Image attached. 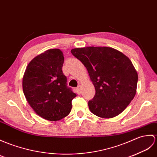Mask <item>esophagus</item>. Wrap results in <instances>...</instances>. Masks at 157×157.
<instances>
[{"label":"esophagus","instance_id":"34e87169","mask_svg":"<svg viewBox=\"0 0 157 157\" xmlns=\"http://www.w3.org/2000/svg\"><path fill=\"white\" fill-rule=\"evenodd\" d=\"M76 90H77V93L78 94H79L80 93H81V86H78L77 88H76Z\"/></svg>","mask_w":157,"mask_h":157}]
</instances>
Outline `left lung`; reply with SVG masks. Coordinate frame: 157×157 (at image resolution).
Here are the masks:
<instances>
[{
  "label": "left lung",
  "instance_id": "8db88e82",
  "mask_svg": "<svg viewBox=\"0 0 157 157\" xmlns=\"http://www.w3.org/2000/svg\"><path fill=\"white\" fill-rule=\"evenodd\" d=\"M71 52L84 65L95 87L90 110L103 118L122 113L136 93L138 74L129 58L108 47L75 48Z\"/></svg>",
  "mask_w": 157,
  "mask_h": 157
}]
</instances>
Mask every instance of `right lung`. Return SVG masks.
Listing matches in <instances>:
<instances>
[{
	"label": "right lung",
	"instance_id": "obj_1",
	"mask_svg": "<svg viewBox=\"0 0 157 157\" xmlns=\"http://www.w3.org/2000/svg\"><path fill=\"white\" fill-rule=\"evenodd\" d=\"M63 54L59 49L47 50L33 58L23 78L24 95L41 118L57 121L70 114L76 94L67 86L62 71Z\"/></svg>",
	"mask_w": 157,
	"mask_h": 157
}]
</instances>
